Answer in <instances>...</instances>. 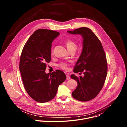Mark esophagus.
<instances>
[{
    "label": "esophagus",
    "instance_id": "34e87169",
    "mask_svg": "<svg viewBox=\"0 0 127 127\" xmlns=\"http://www.w3.org/2000/svg\"><path fill=\"white\" fill-rule=\"evenodd\" d=\"M70 79V77L69 75H66V79H67V80H69V79Z\"/></svg>",
    "mask_w": 127,
    "mask_h": 127
}]
</instances>
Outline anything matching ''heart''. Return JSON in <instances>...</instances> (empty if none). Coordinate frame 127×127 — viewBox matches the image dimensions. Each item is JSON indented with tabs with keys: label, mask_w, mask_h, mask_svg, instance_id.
Here are the masks:
<instances>
[{
	"label": "heart",
	"mask_w": 127,
	"mask_h": 127,
	"mask_svg": "<svg viewBox=\"0 0 127 127\" xmlns=\"http://www.w3.org/2000/svg\"><path fill=\"white\" fill-rule=\"evenodd\" d=\"M66 47L69 51H70L71 50H73L75 51L77 48V45L75 44V43L71 40L67 41L66 42ZM53 50H52V54H53ZM59 66L61 68H62L64 70H66L68 69V65L65 63H60L59 65Z\"/></svg>",
	"instance_id": "1"
}]
</instances>
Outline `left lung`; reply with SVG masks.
I'll list each match as a JSON object with an SVG mask.
<instances>
[{"mask_svg":"<svg viewBox=\"0 0 127 127\" xmlns=\"http://www.w3.org/2000/svg\"><path fill=\"white\" fill-rule=\"evenodd\" d=\"M67 32L80 34L83 39L82 52L73 71L80 74L83 72L84 76L71 75L78 84L72 96L79 101H89L97 95L104 85L107 72L105 54L100 41L89 28L83 27Z\"/></svg>","mask_w":127,"mask_h":127,"instance_id":"8db88e82","label":"left lung"}]
</instances>
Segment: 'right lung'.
I'll return each mask as SVG.
<instances>
[{"label":"right lung","mask_w":127,"mask_h":127,"mask_svg":"<svg viewBox=\"0 0 127 127\" xmlns=\"http://www.w3.org/2000/svg\"><path fill=\"white\" fill-rule=\"evenodd\" d=\"M59 32L39 29L32 35L23 49L20 71L25 89L29 95L39 102H46L55 96L59 85L66 79L60 70L46 74L47 63L51 59V47Z\"/></svg>","instance_id":"obj_1"}]
</instances>
